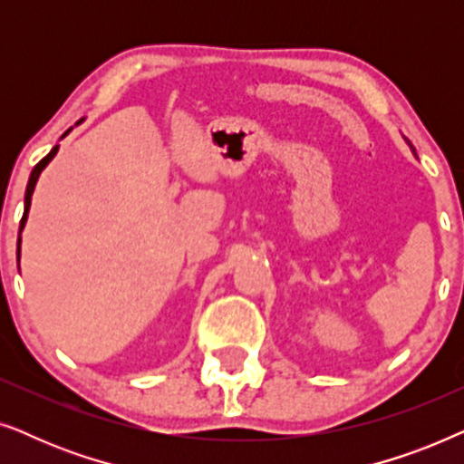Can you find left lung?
I'll return each mask as SVG.
<instances>
[{"label": "left lung", "mask_w": 464, "mask_h": 464, "mask_svg": "<svg viewBox=\"0 0 464 464\" xmlns=\"http://www.w3.org/2000/svg\"><path fill=\"white\" fill-rule=\"evenodd\" d=\"M405 141H408V139H405ZM408 143H410V141H408ZM410 145H411V143H410Z\"/></svg>", "instance_id": "8db88e82"}]
</instances>
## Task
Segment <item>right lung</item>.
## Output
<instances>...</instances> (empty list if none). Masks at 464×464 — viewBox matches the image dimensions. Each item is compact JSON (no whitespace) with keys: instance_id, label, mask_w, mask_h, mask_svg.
<instances>
[{"instance_id":"1","label":"right lung","mask_w":464,"mask_h":464,"mask_svg":"<svg viewBox=\"0 0 464 464\" xmlns=\"http://www.w3.org/2000/svg\"><path fill=\"white\" fill-rule=\"evenodd\" d=\"M67 132H65V135H67ZM65 135H63V137H65ZM56 151H59V145H54V148L50 150V154L44 156L42 160L35 164L34 170H31V177H29V183H27V192H24V213H23V219H21V227H18V257H21V232H23V227H24V221H27V213H29V207H31V194H34V189H35L37 177H40L42 170L46 169V164L56 156Z\"/></svg>"}]
</instances>
